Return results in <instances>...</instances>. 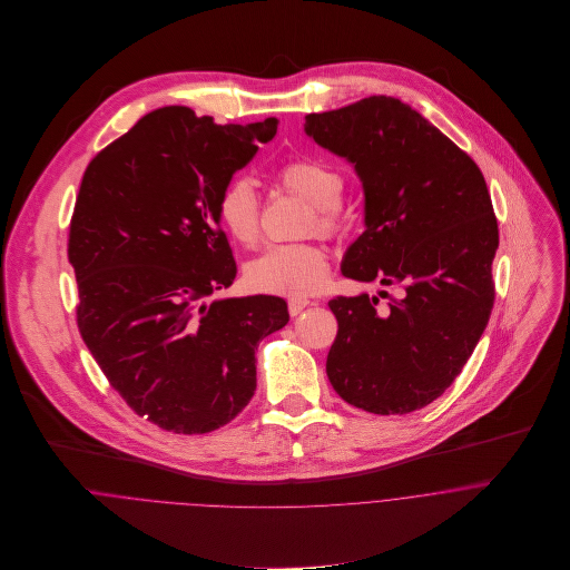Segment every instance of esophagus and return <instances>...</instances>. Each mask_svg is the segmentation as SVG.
Returning <instances> with one entry per match:
<instances>
[{
	"label": "esophagus",
	"mask_w": 570,
	"mask_h": 570,
	"mask_svg": "<svg viewBox=\"0 0 570 570\" xmlns=\"http://www.w3.org/2000/svg\"><path fill=\"white\" fill-rule=\"evenodd\" d=\"M287 305H289V314H292V316H298L303 309H307V307L314 305V303L307 301V298H289Z\"/></svg>",
	"instance_id": "esophagus-1"
}]
</instances>
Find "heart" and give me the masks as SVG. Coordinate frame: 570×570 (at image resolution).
<instances>
[{"label":"heart","instance_id":"b5f03b06","mask_svg":"<svg viewBox=\"0 0 570 570\" xmlns=\"http://www.w3.org/2000/svg\"><path fill=\"white\" fill-rule=\"evenodd\" d=\"M285 188L312 204L305 230L335 235L342 228L340 199L344 190L342 175L321 160H292L278 170ZM217 215L224 230L242 245L258 242V197L247 177L226 184L217 202ZM328 272L325 249L312 242L278 244L267 247L247 265V283L267 294L303 296L316 292Z\"/></svg>","mask_w":570,"mask_h":570}]
</instances>
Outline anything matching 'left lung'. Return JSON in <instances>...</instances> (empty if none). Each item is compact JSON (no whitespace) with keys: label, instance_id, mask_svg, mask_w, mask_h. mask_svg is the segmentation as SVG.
<instances>
[{"label":"left lung","instance_id":"1","mask_svg":"<svg viewBox=\"0 0 570 570\" xmlns=\"http://www.w3.org/2000/svg\"><path fill=\"white\" fill-rule=\"evenodd\" d=\"M305 134L362 181L366 230L348 245L342 274L402 289L389 307L368 294L328 303L337 321L328 382L375 414L428 406L463 371L491 316L498 222L485 177L391 96L309 114Z\"/></svg>","mask_w":570,"mask_h":570}]
</instances>
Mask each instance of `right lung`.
<instances>
[{
  "instance_id": "right-lung-1",
  "label": "right lung",
  "mask_w": 570,
  "mask_h": 570,
  "mask_svg": "<svg viewBox=\"0 0 570 570\" xmlns=\"http://www.w3.org/2000/svg\"><path fill=\"white\" fill-rule=\"evenodd\" d=\"M276 127L170 105L85 168L68 242L82 342L129 407L168 432L233 421L256 391L258 342L289 323L278 296L210 301L237 276L219 195Z\"/></svg>"
}]
</instances>
